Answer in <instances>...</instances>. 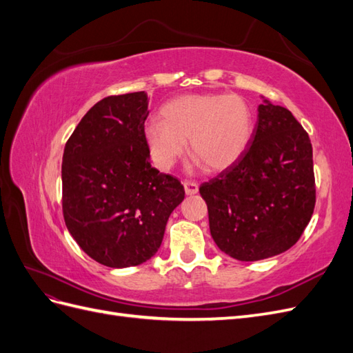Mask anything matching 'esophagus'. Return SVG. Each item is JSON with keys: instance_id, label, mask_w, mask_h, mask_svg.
<instances>
[{"instance_id": "1", "label": "esophagus", "mask_w": 353, "mask_h": 353, "mask_svg": "<svg viewBox=\"0 0 353 353\" xmlns=\"http://www.w3.org/2000/svg\"><path fill=\"white\" fill-rule=\"evenodd\" d=\"M184 190H185L187 196H193V194L199 193V185H197V183H194V181H185Z\"/></svg>"}]
</instances>
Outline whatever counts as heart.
I'll return each instance as SVG.
<instances>
[{
	"label": "heart",
	"mask_w": 353,
	"mask_h": 353,
	"mask_svg": "<svg viewBox=\"0 0 353 353\" xmlns=\"http://www.w3.org/2000/svg\"><path fill=\"white\" fill-rule=\"evenodd\" d=\"M162 121H150L144 135L157 168L168 170L190 153L210 172H221L243 156L253 135V114L234 94H188L166 103Z\"/></svg>",
	"instance_id": "heart-1"
}]
</instances>
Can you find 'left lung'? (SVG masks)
I'll list each match as a JSON object with an SVG mask.
<instances>
[{
	"label": "left lung",
	"mask_w": 353,
	"mask_h": 353,
	"mask_svg": "<svg viewBox=\"0 0 353 353\" xmlns=\"http://www.w3.org/2000/svg\"><path fill=\"white\" fill-rule=\"evenodd\" d=\"M252 140L228 169L200 185L213 241L231 258H271L301 239L315 208L312 144L290 110L268 100Z\"/></svg>",
	"instance_id": "left-lung-1"
}]
</instances>
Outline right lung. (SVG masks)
<instances>
[{
  "mask_svg": "<svg viewBox=\"0 0 353 353\" xmlns=\"http://www.w3.org/2000/svg\"><path fill=\"white\" fill-rule=\"evenodd\" d=\"M144 91L110 95L87 112L61 163L63 216L90 258L110 268L148 261L185 197L172 176L152 168L144 135Z\"/></svg>",
  "mask_w": 353,
  "mask_h": 353,
  "instance_id": "obj_1",
  "label": "right lung"
}]
</instances>
